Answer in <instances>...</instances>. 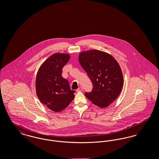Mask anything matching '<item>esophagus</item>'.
<instances>
[{"instance_id":"esophagus-1","label":"esophagus","mask_w":159,"mask_h":159,"mask_svg":"<svg viewBox=\"0 0 159 159\" xmlns=\"http://www.w3.org/2000/svg\"><path fill=\"white\" fill-rule=\"evenodd\" d=\"M83 91V88H82V87H80V88H79L77 90H76V91L77 92H80V91Z\"/></svg>"}]
</instances>
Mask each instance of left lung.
I'll return each mask as SVG.
<instances>
[{
    "instance_id": "1",
    "label": "left lung",
    "mask_w": 159,
    "mask_h": 159,
    "mask_svg": "<svg viewBox=\"0 0 159 159\" xmlns=\"http://www.w3.org/2000/svg\"><path fill=\"white\" fill-rule=\"evenodd\" d=\"M79 61L93 84L91 92L85 96L101 108L110 106L121 92L123 76L120 66L112 55L91 49L81 52Z\"/></svg>"
}]
</instances>
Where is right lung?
Returning a JSON list of instances; mask_svg holds the SVG:
<instances>
[{
	"instance_id": "obj_1",
	"label": "right lung",
	"mask_w": 159,
	"mask_h": 159,
	"mask_svg": "<svg viewBox=\"0 0 159 159\" xmlns=\"http://www.w3.org/2000/svg\"><path fill=\"white\" fill-rule=\"evenodd\" d=\"M68 53H55L40 66L36 78V92L40 101L54 112L64 110L75 98L68 80L62 76V69L68 62Z\"/></svg>"
}]
</instances>
